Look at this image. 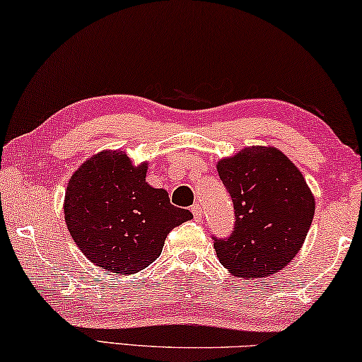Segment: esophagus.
Returning <instances> with one entry per match:
<instances>
[{"label":"esophagus","instance_id":"obj_1","mask_svg":"<svg viewBox=\"0 0 362 362\" xmlns=\"http://www.w3.org/2000/svg\"><path fill=\"white\" fill-rule=\"evenodd\" d=\"M192 212H193V217L197 221H202L203 219V208L199 204H193L192 206Z\"/></svg>","mask_w":362,"mask_h":362}]
</instances>
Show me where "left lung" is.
Listing matches in <instances>:
<instances>
[{
    "mask_svg": "<svg viewBox=\"0 0 362 362\" xmlns=\"http://www.w3.org/2000/svg\"><path fill=\"white\" fill-rule=\"evenodd\" d=\"M217 172L235 209L230 237L214 238L222 266L251 280L282 271L305 243L314 217L305 177L271 146H250L221 159Z\"/></svg>",
    "mask_w": 362,
    "mask_h": 362,
    "instance_id": "8db88e82",
    "label": "left lung"
}]
</instances>
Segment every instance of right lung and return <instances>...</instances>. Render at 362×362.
Wrapping results in <instances>:
<instances>
[{
	"label": "right lung",
	"instance_id": "1",
	"mask_svg": "<svg viewBox=\"0 0 362 362\" xmlns=\"http://www.w3.org/2000/svg\"><path fill=\"white\" fill-rule=\"evenodd\" d=\"M148 164L122 151H101L69 180L64 217L80 251L101 269L135 274L159 257L172 228L193 219L146 182Z\"/></svg>",
	"mask_w": 362,
	"mask_h": 362
}]
</instances>
